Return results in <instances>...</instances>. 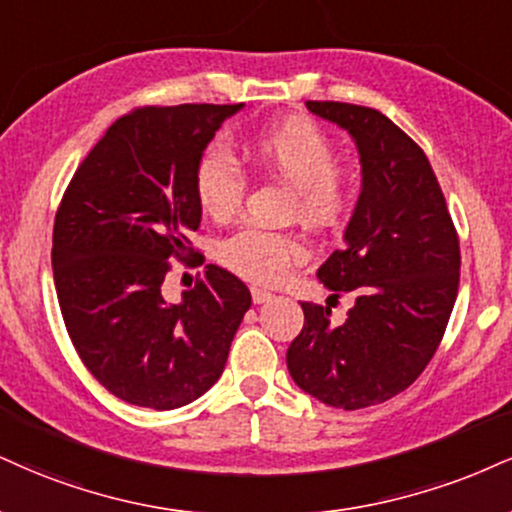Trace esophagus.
<instances>
[{
  "label": "esophagus",
  "instance_id": "esophagus-1",
  "mask_svg": "<svg viewBox=\"0 0 512 512\" xmlns=\"http://www.w3.org/2000/svg\"><path fill=\"white\" fill-rule=\"evenodd\" d=\"M252 303L255 305H262V303H267V300H272V293L269 291H264V288H252Z\"/></svg>",
  "mask_w": 512,
  "mask_h": 512
}]
</instances>
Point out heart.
I'll return each instance as SVG.
<instances>
[{"instance_id":"obj_1","label":"heart","mask_w":512,"mask_h":512,"mask_svg":"<svg viewBox=\"0 0 512 512\" xmlns=\"http://www.w3.org/2000/svg\"><path fill=\"white\" fill-rule=\"evenodd\" d=\"M252 159L293 186L295 207L319 226L336 224L353 207L355 188L348 171L336 166L334 140L305 116L264 128L250 143ZM245 174L231 152L209 145L200 152L193 188L200 207L212 219H231L243 205ZM305 240L288 231L245 226L219 243V260L252 283H279L288 267L305 257Z\"/></svg>"}]
</instances>
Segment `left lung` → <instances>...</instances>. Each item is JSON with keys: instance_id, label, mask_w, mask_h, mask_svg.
<instances>
[{"instance_id": "1", "label": "left lung", "mask_w": 512, "mask_h": 512, "mask_svg": "<svg viewBox=\"0 0 512 512\" xmlns=\"http://www.w3.org/2000/svg\"><path fill=\"white\" fill-rule=\"evenodd\" d=\"M307 109L355 138L362 193L346 248L317 272L334 295L300 303L305 324L286 362L305 393L362 410L408 389L434 357L458 295L460 240L432 164L408 133L360 104L310 100ZM343 292L354 307L334 323L330 303Z\"/></svg>"}]
</instances>
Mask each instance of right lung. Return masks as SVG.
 <instances>
[{
	"mask_svg": "<svg viewBox=\"0 0 512 512\" xmlns=\"http://www.w3.org/2000/svg\"><path fill=\"white\" fill-rule=\"evenodd\" d=\"M243 104L138 107L116 119L61 197L52 233L54 286L73 348L109 393L174 410L217 384L248 286L207 264L178 305L164 300L171 260L193 255L202 207L200 152Z\"/></svg>",
	"mask_w": 512,
	"mask_h": 512,
	"instance_id": "add662e5",
	"label": "right lung"
}]
</instances>
